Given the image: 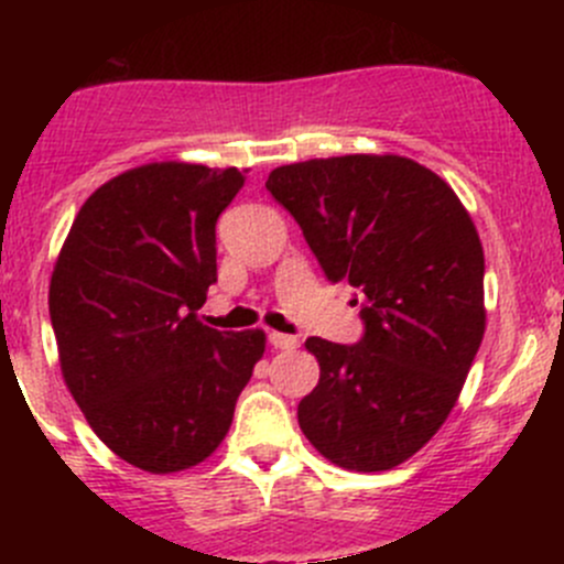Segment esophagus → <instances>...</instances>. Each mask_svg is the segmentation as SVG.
<instances>
[{"label": "esophagus", "instance_id": "esophagus-1", "mask_svg": "<svg viewBox=\"0 0 564 564\" xmlns=\"http://www.w3.org/2000/svg\"><path fill=\"white\" fill-rule=\"evenodd\" d=\"M267 340H270L272 346H275V349H297L300 346V338L297 335H286V333H275V329H272L270 335H267Z\"/></svg>", "mask_w": 564, "mask_h": 564}]
</instances>
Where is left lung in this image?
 Segmentation results:
<instances>
[{"label":"left lung","mask_w":564,"mask_h":564,"mask_svg":"<svg viewBox=\"0 0 564 564\" xmlns=\"http://www.w3.org/2000/svg\"><path fill=\"white\" fill-rule=\"evenodd\" d=\"M267 191L327 281L360 292L366 324L349 346L305 340L318 384L300 401V429L344 469H392L442 429L480 349L486 261L475 224L442 176L398 155L292 163L267 176Z\"/></svg>","instance_id":"left-lung-1"}]
</instances>
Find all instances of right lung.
Segmentation results:
<instances>
[{"mask_svg": "<svg viewBox=\"0 0 564 564\" xmlns=\"http://www.w3.org/2000/svg\"><path fill=\"white\" fill-rule=\"evenodd\" d=\"M237 169L150 163L78 209L48 289L62 377L108 451L152 475L202 464L229 434L264 333L196 318L218 281L215 224Z\"/></svg>", "mask_w": 564, "mask_h": 564, "instance_id": "1", "label": "right lung"}]
</instances>
